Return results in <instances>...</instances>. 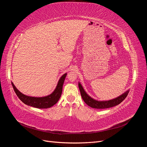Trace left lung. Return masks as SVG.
<instances>
[{
  "label": "left lung",
  "instance_id": "left-lung-1",
  "mask_svg": "<svg viewBox=\"0 0 147 147\" xmlns=\"http://www.w3.org/2000/svg\"><path fill=\"white\" fill-rule=\"evenodd\" d=\"M78 87L81 93V96L84 102L88 105L94 109H103L113 107L114 106H116L119 104L121 102L124 100V99L127 97L129 90H127L124 92L123 94L118 96L117 97L113 99L109 100H97L94 99L92 98L91 96H89L87 92L84 91V88H83L80 82H78Z\"/></svg>",
  "mask_w": 147,
  "mask_h": 147
}]
</instances>
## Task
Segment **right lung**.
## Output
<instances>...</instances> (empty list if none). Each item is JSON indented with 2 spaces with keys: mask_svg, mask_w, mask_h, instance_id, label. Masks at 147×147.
I'll return each instance as SVG.
<instances>
[{
  "mask_svg": "<svg viewBox=\"0 0 147 147\" xmlns=\"http://www.w3.org/2000/svg\"><path fill=\"white\" fill-rule=\"evenodd\" d=\"M66 75L67 73L61 77L56 88L52 93L43 97H32L25 95L18 90L13 82H11V84L16 94L24 104L37 109H48L56 104L59 100L63 91V86Z\"/></svg>",
  "mask_w": 147,
  "mask_h": 147,
  "instance_id": "1",
  "label": "right lung"
}]
</instances>
